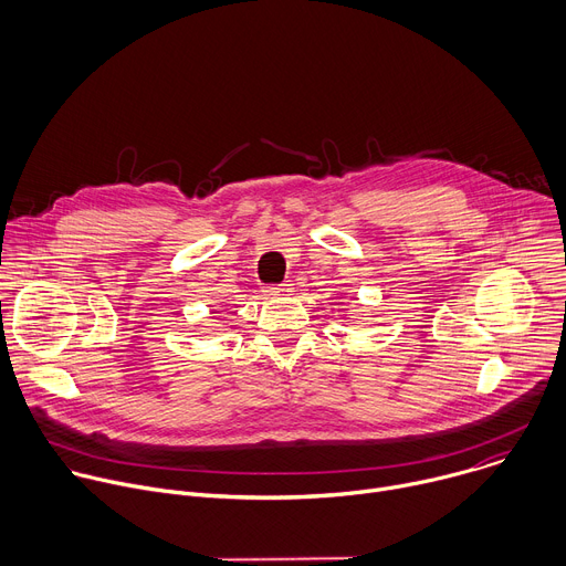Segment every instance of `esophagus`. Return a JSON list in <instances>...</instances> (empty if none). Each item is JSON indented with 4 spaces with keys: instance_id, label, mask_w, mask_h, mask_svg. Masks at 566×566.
<instances>
[{
    "instance_id": "34e87169",
    "label": "esophagus",
    "mask_w": 566,
    "mask_h": 566,
    "mask_svg": "<svg viewBox=\"0 0 566 566\" xmlns=\"http://www.w3.org/2000/svg\"><path fill=\"white\" fill-rule=\"evenodd\" d=\"M293 289V284H280V286H264V295L266 297H282V295H289Z\"/></svg>"
}]
</instances>
